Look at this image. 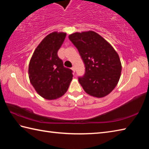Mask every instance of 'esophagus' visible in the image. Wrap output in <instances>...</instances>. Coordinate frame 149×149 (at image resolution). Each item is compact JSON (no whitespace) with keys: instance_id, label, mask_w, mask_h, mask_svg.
Segmentation results:
<instances>
[{"instance_id":"34e87169","label":"esophagus","mask_w":149,"mask_h":149,"mask_svg":"<svg viewBox=\"0 0 149 149\" xmlns=\"http://www.w3.org/2000/svg\"><path fill=\"white\" fill-rule=\"evenodd\" d=\"M71 69H72V70L74 72H75V67L74 66H72V67L71 68Z\"/></svg>"}]
</instances>
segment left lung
I'll list each match as a JSON object with an SVG mask.
<instances>
[{
	"label": "left lung",
	"mask_w": 149,
	"mask_h": 149,
	"mask_svg": "<svg viewBox=\"0 0 149 149\" xmlns=\"http://www.w3.org/2000/svg\"><path fill=\"white\" fill-rule=\"evenodd\" d=\"M68 38L79 50L85 65L84 75L79 77L85 92L97 98L106 97L118 84L122 64L111 44L93 31L74 33Z\"/></svg>",
	"instance_id": "1"
}]
</instances>
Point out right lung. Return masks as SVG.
<instances>
[{"mask_svg": "<svg viewBox=\"0 0 149 149\" xmlns=\"http://www.w3.org/2000/svg\"><path fill=\"white\" fill-rule=\"evenodd\" d=\"M66 33H50L34 51L28 74L31 84L41 97L55 100L62 97L72 80V70L63 66L58 51L64 42Z\"/></svg>", "mask_w": 149, "mask_h": 149, "instance_id": "right-lung-1", "label": "right lung"}]
</instances>
